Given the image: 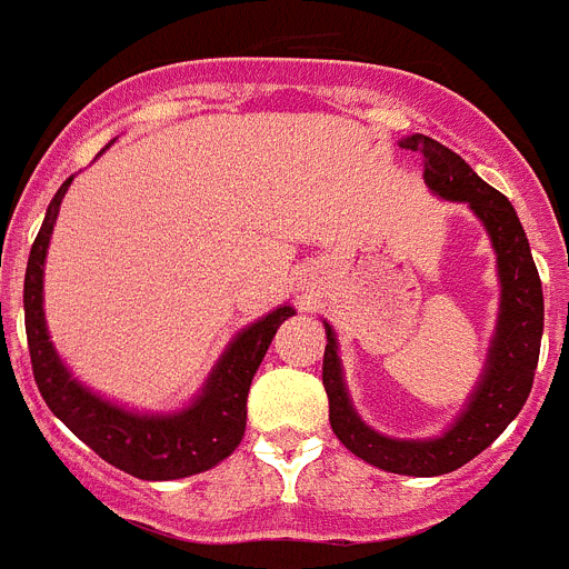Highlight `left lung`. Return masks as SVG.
Here are the masks:
<instances>
[{"label":"left lung","mask_w":569,"mask_h":569,"mask_svg":"<svg viewBox=\"0 0 569 569\" xmlns=\"http://www.w3.org/2000/svg\"><path fill=\"white\" fill-rule=\"evenodd\" d=\"M401 148L419 150L425 159V182L433 193H439L441 199L470 204L472 213L485 222L496 256H499L501 313L485 376L459 421L441 439L430 441L387 439L356 416L347 399L345 381H341V365L330 325H325L328 345H325L321 381L330 399V427L350 453L365 459L367 465L399 472V476H441L476 459L485 447H490L505 433V427L525 407L536 365H539L545 296H541V279L525 228L512 204L507 202V196L490 188L459 153L430 136H407Z\"/></svg>","instance_id":"left-lung-1"}]
</instances>
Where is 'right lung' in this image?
Listing matches in <instances>:
<instances>
[{"instance_id":"1","label":"right lung","mask_w":569,"mask_h":569,"mask_svg":"<svg viewBox=\"0 0 569 569\" xmlns=\"http://www.w3.org/2000/svg\"><path fill=\"white\" fill-rule=\"evenodd\" d=\"M70 182L73 176L50 199L24 270V330L39 393L50 413L62 419L93 453L136 479L170 481L210 470L239 447L248 419L250 381L268 353L276 330L288 316H293V308H276L248 330H241L210 373L202 396L182 413L139 416L99 399L70 379L44 328L42 264Z\"/></svg>"}]
</instances>
